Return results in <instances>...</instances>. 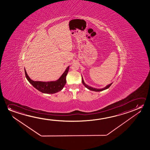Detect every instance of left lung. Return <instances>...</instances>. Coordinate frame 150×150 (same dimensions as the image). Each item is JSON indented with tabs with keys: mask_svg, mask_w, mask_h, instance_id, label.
Wrapping results in <instances>:
<instances>
[{
	"mask_svg": "<svg viewBox=\"0 0 150 150\" xmlns=\"http://www.w3.org/2000/svg\"><path fill=\"white\" fill-rule=\"evenodd\" d=\"M82 83H83V85L85 86L86 88H88V90H90L93 91H95V92H100V91L105 90H106V89H107V88H109L110 86L112 84V83H111V84H110L109 85H108V86H106L105 88H93L92 87H91L90 86H88L87 84H86V83H84V80H83V78H82Z\"/></svg>",
	"mask_w": 150,
	"mask_h": 150,
	"instance_id": "left-lung-1",
	"label": "left lung"
}]
</instances>
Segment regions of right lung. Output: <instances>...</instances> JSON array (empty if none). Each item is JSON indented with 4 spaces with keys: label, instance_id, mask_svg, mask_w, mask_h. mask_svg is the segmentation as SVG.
Returning a JSON list of instances; mask_svg holds the SVG:
<instances>
[{
    "label": "right lung",
    "instance_id": "right-lung-1",
    "mask_svg": "<svg viewBox=\"0 0 150 150\" xmlns=\"http://www.w3.org/2000/svg\"><path fill=\"white\" fill-rule=\"evenodd\" d=\"M69 69V67H67L64 73L62 74V76L57 81L50 82L33 81L29 78L25 69L24 71L27 80L35 88L42 93L54 94L59 92L64 87L66 83V76Z\"/></svg>",
    "mask_w": 150,
    "mask_h": 150
}]
</instances>
